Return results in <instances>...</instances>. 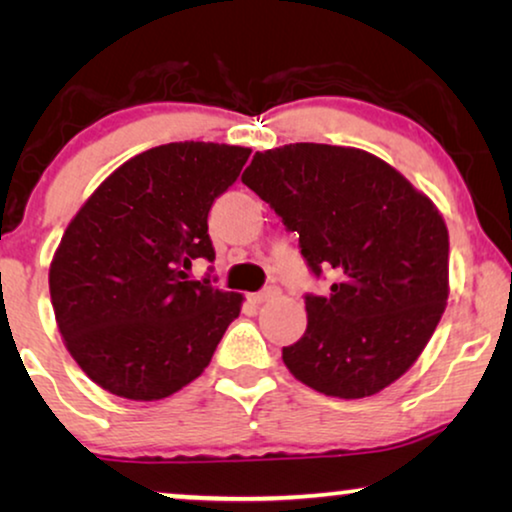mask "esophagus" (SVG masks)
I'll use <instances>...</instances> for the list:
<instances>
[{
    "label": "esophagus",
    "mask_w": 512,
    "mask_h": 512,
    "mask_svg": "<svg viewBox=\"0 0 512 512\" xmlns=\"http://www.w3.org/2000/svg\"><path fill=\"white\" fill-rule=\"evenodd\" d=\"M275 296H279L277 286H265L263 291L251 293V300H254V303H265V300H272Z\"/></svg>",
    "instance_id": "1"
}]
</instances>
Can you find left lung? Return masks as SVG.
<instances>
[{
  "mask_svg": "<svg viewBox=\"0 0 512 512\" xmlns=\"http://www.w3.org/2000/svg\"><path fill=\"white\" fill-rule=\"evenodd\" d=\"M242 184L268 202L328 296H305L291 375L326 396H373L431 340L447 303L450 237L433 202L373 153L331 144L256 151Z\"/></svg>",
  "mask_w": 512,
  "mask_h": 512,
  "instance_id": "obj_1",
  "label": "left lung"
}]
</instances>
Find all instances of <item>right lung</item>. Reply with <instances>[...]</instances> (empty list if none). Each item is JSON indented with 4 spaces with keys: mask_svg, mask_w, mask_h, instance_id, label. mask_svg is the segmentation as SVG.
Masks as SVG:
<instances>
[{
    "mask_svg": "<svg viewBox=\"0 0 512 512\" xmlns=\"http://www.w3.org/2000/svg\"><path fill=\"white\" fill-rule=\"evenodd\" d=\"M251 149L174 142L130 158L79 209L55 251L48 286L65 345L95 384L160 401L212 361L242 296L209 275L207 216Z\"/></svg>",
    "mask_w": 512,
    "mask_h": 512,
    "instance_id": "1",
    "label": "right lung"
}]
</instances>
